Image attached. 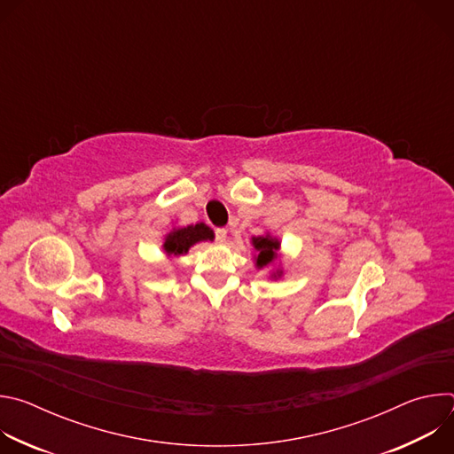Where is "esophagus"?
<instances>
[{"instance_id":"esophagus-1","label":"esophagus","mask_w":454,"mask_h":454,"mask_svg":"<svg viewBox=\"0 0 454 454\" xmlns=\"http://www.w3.org/2000/svg\"><path fill=\"white\" fill-rule=\"evenodd\" d=\"M226 235H228V230H226V228H215V240H217V242H224V240H226Z\"/></svg>"}]
</instances>
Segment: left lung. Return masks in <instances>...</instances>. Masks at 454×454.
I'll return each instance as SVG.
<instances>
[{"label":"left lung","mask_w":454,"mask_h":454,"mask_svg":"<svg viewBox=\"0 0 454 454\" xmlns=\"http://www.w3.org/2000/svg\"><path fill=\"white\" fill-rule=\"evenodd\" d=\"M253 246L258 251L256 266L258 268H264V266H268L273 261L275 253H277L280 244H278V240L270 239V237H256V239H253Z\"/></svg>","instance_id":"1"}]
</instances>
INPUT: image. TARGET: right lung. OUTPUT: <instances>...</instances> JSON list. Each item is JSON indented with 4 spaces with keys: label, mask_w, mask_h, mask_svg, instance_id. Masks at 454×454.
<instances>
[{
    "label": "right lung",
    "mask_w": 454,
    "mask_h": 454,
    "mask_svg": "<svg viewBox=\"0 0 454 454\" xmlns=\"http://www.w3.org/2000/svg\"><path fill=\"white\" fill-rule=\"evenodd\" d=\"M212 239H214V231L207 224L200 223L196 226L179 228L170 235H167L163 247L168 254H181V253H186L192 244L201 242V240H212Z\"/></svg>",
    "instance_id": "right-lung-1"
}]
</instances>
